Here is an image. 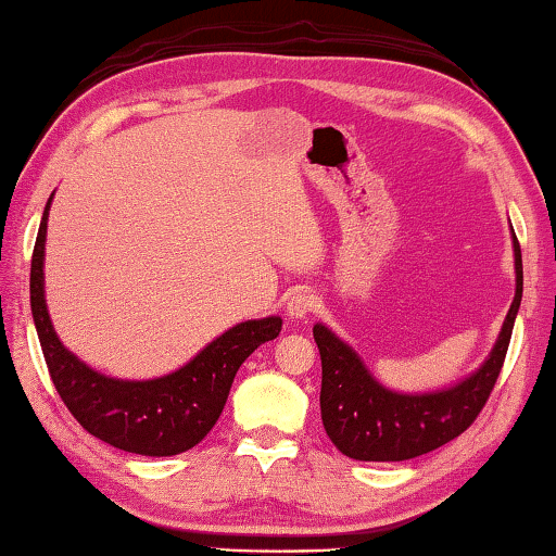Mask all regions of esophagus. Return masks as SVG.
Instances as JSON below:
<instances>
[{
  "label": "esophagus",
  "instance_id": "esophagus-1",
  "mask_svg": "<svg viewBox=\"0 0 556 556\" xmlns=\"http://www.w3.org/2000/svg\"><path fill=\"white\" fill-rule=\"evenodd\" d=\"M314 308H316V294L306 287L294 289L287 299V314L291 318H304V316L312 314Z\"/></svg>",
  "mask_w": 556,
  "mask_h": 556
}]
</instances>
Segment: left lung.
<instances>
[{
    "instance_id": "left-lung-1",
    "label": "left lung",
    "mask_w": 556,
    "mask_h": 556,
    "mask_svg": "<svg viewBox=\"0 0 556 556\" xmlns=\"http://www.w3.org/2000/svg\"><path fill=\"white\" fill-rule=\"evenodd\" d=\"M515 299L491 355L454 388L404 394L372 378L351 345L324 324L314 326L321 353V419L336 448L355 460H407L429 454L473 425L503 370L522 301V255L513 232Z\"/></svg>"
}]
</instances>
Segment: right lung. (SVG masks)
I'll return each mask as SVG.
<instances>
[{
  "label": "right lung",
  "mask_w": 556,
  "mask_h": 556,
  "mask_svg": "<svg viewBox=\"0 0 556 556\" xmlns=\"http://www.w3.org/2000/svg\"><path fill=\"white\" fill-rule=\"evenodd\" d=\"M46 203L31 257V314L51 380L78 425L105 444L142 456H176L193 448L218 421L240 365L277 338L281 318L244 321L215 338L184 368L154 380H117L88 368L53 331L43 299Z\"/></svg>",
  "instance_id": "obj_1"
}]
</instances>
